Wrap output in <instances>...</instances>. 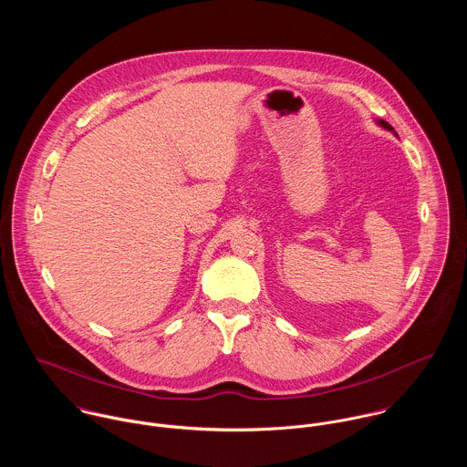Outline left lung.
Masks as SVG:
<instances>
[{
  "label": "left lung",
  "mask_w": 467,
  "mask_h": 467,
  "mask_svg": "<svg viewBox=\"0 0 467 467\" xmlns=\"http://www.w3.org/2000/svg\"><path fill=\"white\" fill-rule=\"evenodd\" d=\"M376 124H378V126H381V128H383V130H387V131H392V133L396 134V136H398V133H396V131H394V128H392V126H390V124H389V122H385V120H383V119H379V120H376Z\"/></svg>",
  "instance_id": "1"
}]
</instances>
